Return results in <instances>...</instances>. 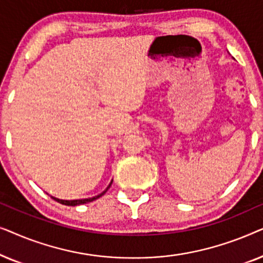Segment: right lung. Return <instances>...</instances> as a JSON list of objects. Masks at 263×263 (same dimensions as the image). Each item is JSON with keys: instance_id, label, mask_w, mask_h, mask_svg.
Wrapping results in <instances>:
<instances>
[{"instance_id": "1", "label": "right lung", "mask_w": 263, "mask_h": 263, "mask_svg": "<svg viewBox=\"0 0 263 263\" xmlns=\"http://www.w3.org/2000/svg\"><path fill=\"white\" fill-rule=\"evenodd\" d=\"M112 183V182H111ZM111 183L109 184V186H107V188L104 190V192L102 193V194H99V195H97V196H95V197H89V199H82V200H70V201H68V200H60V199H56V197H52L53 200L55 201H57V202H60V203H62V204H66V206H78V204H84V203H87V202H92V201H95V200H97V199H99L100 196H103L104 194H105L106 192H107V189L110 188L111 186Z\"/></svg>"}]
</instances>
